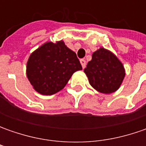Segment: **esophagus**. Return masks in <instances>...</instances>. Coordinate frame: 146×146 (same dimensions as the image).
I'll list each match as a JSON object with an SVG mask.
<instances>
[{
	"mask_svg": "<svg viewBox=\"0 0 146 146\" xmlns=\"http://www.w3.org/2000/svg\"><path fill=\"white\" fill-rule=\"evenodd\" d=\"M80 63H81L83 68H84L86 66V61L84 59H80Z\"/></svg>",
	"mask_w": 146,
	"mask_h": 146,
	"instance_id": "1",
	"label": "esophagus"
}]
</instances>
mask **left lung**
I'll return each instance as SVG.
<instances>
[{
    "instance_id": "1",
    "label": "left lung",
    "mask_w": 146,
    "mask_h": 146,
    "mask_svg": "<svg viewBox=\"0 0 146 146\" xmlns=\"http://www.w3.org/2000/svg\"><path fill=\"white\" fill-rule=\"evenodd\" d=\"M84 72L91 86L102 93L115 92L125 76L122 62L115 54L104 48L93 53Z\"/></svg>"
}]
</instances>
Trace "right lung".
Masks as SVG:
<instances>
[{
	"instance_id": "1",
	"label": "right lung",
	"mask_w": 146,
	"mask_h": 146,
	"mask_svg": "<svg viewBox=\"0 0 146 146\" xmlns=\"http://www.w3.org/2000/svg\"><path fill=\"white\" fill-rule=\"evenodd\" d=\"M82 70L76 53L62 40L47 42L31 53L27 64V76L34 89L53 95L66 86L74 72Z\"/></svg>"
}]
</instances>
